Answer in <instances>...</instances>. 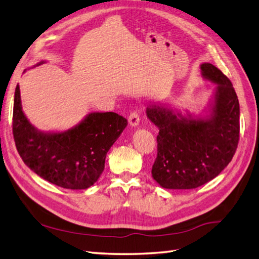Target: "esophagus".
Masks as SVG:
<instances>
[{"label": "esophagus", "mask_w": 259, "mask_h": 259, "mask_svg": "<svg viewBox=\"0 0 259 259\" xmlns=\"http://www.w3.org/2000/svg\"><path fill=\"white\" fill-rule=\"evenodd\" d=\"M128 121H129L130 127H137L139 122H140V116H139L137 111L131 112L129 118H128Z\"/></svg>", "instance_id": "esophagus-1"}]
</instances>
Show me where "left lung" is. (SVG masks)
Masks as SVG:
<instances>
[{
  "label": "left lung",
  "instance_id": "obj_1",
  "mask_svg": "<svg viewBox=\"0 0 259 259\" xmlns=\"http://www.w3.org/2000/svg\"><path fill=\"white\" fill-rule=\"evenodd\" d=\"M217 86L203 115L149 106L147 116L160 130L152 177L166 189H194L217 177L235 154L240 138V104L230 79L211 63L200 65Z\"/></svg>",
  "mask_w": 259,
  "mask_h": 259
}]
</instances>
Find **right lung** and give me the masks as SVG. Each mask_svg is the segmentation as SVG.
Instances as JSON below:
<instances>
[{"instance_id": "add662e5", "label": "right lung", "mask_w": 259, "mask_h": 259, "mask_svg": "<svg viewBox=\"0 0 259 259\" xmlns=\"http://www.w3.org/2000/svg\"><path fill=\"white\" fill-rule=\"evenodd\" d=\"M45 63L39 62L37 65ZM116 112H91L62 132L38 130L25 116L21 91L16 86L13 108V136L27 166L44 180L66 189H86L105 168L106 154L127 127Z\"/></svg>"}]
</instances>
